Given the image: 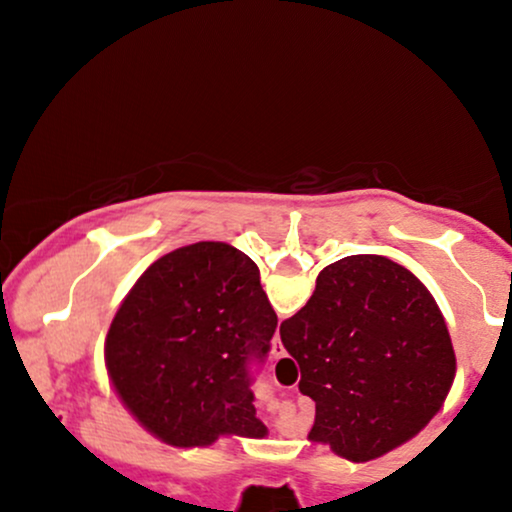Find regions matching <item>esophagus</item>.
I'll return each instance as SVG.
<instances>
[{
    "instance_id": "34e87169",
    "label": "esophagus",
    "mask_w": 512,
    "mask_h": 512,
    "mask_svg": "<svg viewBox=\"0 0 512 512\" xmlns=\"http://www.w3.org/2000/svg\"><path fill=\"white\" fill-rule=\"evenodd\" d=\"M284 356H286V351H284V346H281L279 334H274V339H272V358H284Z\"/></svg>"
}]
</instances>
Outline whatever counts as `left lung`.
I'll return each mask as SVG.
<instances>
[{"label": "left lung", "instance_id": "obj_1", "mask_svg": "<svg viewBox=\"0 0 512 512\" xmlns=\"http://www.w3.org/2000/svg\"><path fill=\"white\" fill-rule=\"evenodd\" d=\"M274 330L257 264L226 243H195L139 276L108 330L105 363L127 409L163 443L264 438L250 387Z\"/></svg>", "mask_w": 512, "mask_h": 512}]
</instances>
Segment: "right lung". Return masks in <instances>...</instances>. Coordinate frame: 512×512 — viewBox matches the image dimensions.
I'll use <instances>...</instances> for the list:
<instances>
[{"instance_id":"add662e5","label":"right lung","mask_w":512,"mask_h":512,"mask_svg":"<svg viewBox=\"0 0 512 512\" xmlns=\"http://www.w3.org/2000/svg\"><path fill=\"white\" fill-rule=\"evenodd\" d=\"M279 332L301 366L298 390L315 402L310 440L351 462L414 438L455 378V351L433 296L380 255L322 269L310 301Z\"/></svg>"}]
</instances>
